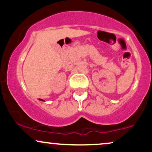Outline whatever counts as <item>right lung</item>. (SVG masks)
<instances>
[{"instance_id":"add662e5","label":"right lung","mask_w":152,"mask_h":152,"mask_svg":"<svg viewBox=\"0 0 152 152\" xmlns=\"http://www.w3.org/2000/svg\"><path fill=\"white\" fill-rule=\"evenodd\" d=\"M41 101H43V100H42V99H41Z\"/></svg>"}]
</instances>
